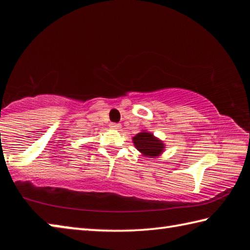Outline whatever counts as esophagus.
I'll return each mask as SVG.
<instances>
[{"label": "esophagus", "mask_w": 250, "mask_h": 250, "mask_svg": "<svg viewBox=\"0 0 250 250\" xmlns=\"http://www.w3.org/2000/svg\"><path fill=\"white\" fill-rule=\"evenodd\" d=\"M110 126H111L112 129H116V130H118V129H120V125L119 124H116V122H112L111 125H110Z\"/></svg>", "instance_id": "esophagus-1"}]
</instances>
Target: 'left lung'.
<instances>
[{
    "mask_svg": "<svg viewBox=\"0 0 250 250\" xmlns=\"http://www.w3.org/2000/svg\"><path fill=\"white\" fill-rule=\"evenodd\" d=\"M133 143L137 149L146 156H158L162 153L164 145L153 134L149 132H140L133 138Z\"/></svg>",
    "mask_w": 250,
    "mask_h": 250,
    "instance_id": "left-lung-1",
    "label": "left lung"
}]
</instances>
